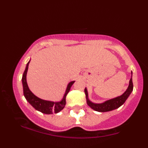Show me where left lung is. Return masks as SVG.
Masks as SVG:
<instances>
[{"instance_id":"1","label":"left lung","mask_w":148,"mask_h":148,"mask_svg":"<svg viewBox=\"0 0 148 148\" xmlns=\"http://www.w3.org/2000/svg\"><path fill=\"white\" fill-rule=\"evenodd\" d=\"M133 82H132V79L131 78L130 81V84H129L128 88L127 89V90L123 93L122 95L117 97L113 98V99H109L108 101H104L103 103H95L91 102L89 99H88V91L86 88H85V94H86V101H87L88 105L90 108H92L95 111H98V112H107V111H111L113 110L116 109V108H119L120 106H121L125 102L128 97L130 96L132 91H133Z\"/></svg>"}]
</instances>
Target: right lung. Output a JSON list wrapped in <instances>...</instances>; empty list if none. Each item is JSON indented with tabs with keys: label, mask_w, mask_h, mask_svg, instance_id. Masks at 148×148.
<instances>
[{
	"label": "right lung",
	"mask_w": 148,
	"mask_h": 148,
	"mask_svg": "<svg viewBox=\"0 0 148 148\" xmlns=\"http://www.w3.org/2000/svg\"><path fill=\"white\" fill-rule=\"evenodd\" d=\"M29 62L27 63L26 67L23 74L22 76V84H23V95H24L25 98L26 99L27 101L29 102L31 106H33V108H35L37 111L42 112V113H45V114H52L53 113H57L60 111H62L65 106L66 104V96L68 94V92L70 90V88L72 87L75 81H71L70 83L67 86V89H66L65 93H64L63 98L60 101L58 102H53V101H47V100H44L40 99V98L37 97L30 90L29 88H28V84H27L26 81V74L28 72V64Z\"/></svg>",
	"instance_id": "obj_1"
}]
</instances>
